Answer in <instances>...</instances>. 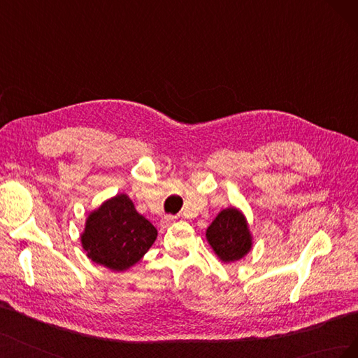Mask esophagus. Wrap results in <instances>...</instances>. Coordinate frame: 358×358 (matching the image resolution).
Listing matches in <instances>:
<instances>
[{
    "label": "esophagus",
    "instance_id": "esophagus-1",
    "mask_svg": "<svg viewBox=\"0 0 358 358\" xmlns=\"http://www.w3.org/2000/svg\"><path fill=\"white\" fill-rule=\"evenodd\" d=\"M173 221H175V218H173V216H167V218H166V225H169L170 222H173Z\"/></svg>",
    "mask_w": 358,
    "mask_h": 358
}]
</instances>
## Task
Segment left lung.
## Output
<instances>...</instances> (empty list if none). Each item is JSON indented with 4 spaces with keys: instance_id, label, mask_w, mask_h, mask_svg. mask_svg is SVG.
<instances>
[{
    "instance_id": "8db88e82",
    "label": "left lung",
    "mask_w": 358,
    "mask_h": 358,
    "mask_svg": "<svg viewBox=\"0 0 358 358\" xmlns=\"http://www.w3.org/2000/svg\"><path fill=\"white\" fill-rule=\"evenodd\" d=\"M206 237L224 263L236 262L251 249V234L241 210L224 209L209 225Z\"/></svg>"
}]
</instances>
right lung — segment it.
Masks as SVG:
<instances>
[{"label":"right lung","instance_id":"add662e5","mask_svg":"<svg viewBox=\"0 0 358 358\" xmlns=\"http://www.w3.org/2000/svg\"><path fill=\"white\" fill-rule=\"evenodd\" d=\"M157 234L128 196L119 194L88 216L80 239L92 262L122 272L148 252Z\"/></svg>","mask_w":358,"mask_h":358}]
</instances>
